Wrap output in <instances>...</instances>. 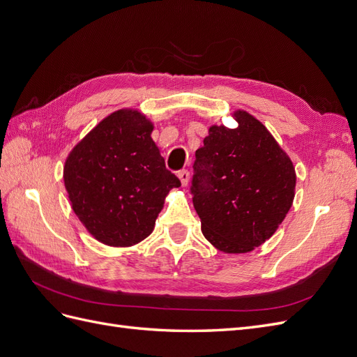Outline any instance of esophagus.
I'll return each instance as SVG.
<instances>
[{
  "label": "esophagus",
  "instance_id": "obj_1",
  "mask_svg": "<svg viewBox=\"0 0 357 357\" xmlns=\"http://www.w3.org/2000/svg\"><path fill=\"white\" fill-rule=\"evenodd\" d=\"M177 176H178V178H180V181H181V185L186 186L188 183H189V178H190L189 171H188V169H180V171L177 172Z\"/></svg>",
  "mask_w": 357,
  "mask_h": 357
}]
</instances>
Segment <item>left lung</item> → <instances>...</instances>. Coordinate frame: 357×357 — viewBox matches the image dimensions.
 I'll return each mask as SVG.
<instances>
[{
	"instance_id": "obj_1",
	"label": "left lung",
	"mask_w": 357,
	"mask_h": 357,
	"mask_svg": "<svg viewBox=\"0 0 357 357\" xmlns=\"http://www.w3.org/2000/svg\"><path fill=\"white\" fill-rule=\"evenodd\" d=\"M234 117L238 128L211 126L197 150L190 193L205 238L220 252L247 253L284 220L296 174L257 119L247 112Z\"/></svg>"
}]
</instances>
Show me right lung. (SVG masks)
Returning a JSON list of instances; mask_svg holds the SVG:
<instances>
[{
	"instance_id": "obj_1",
	"label": "right lung",
	"mask_w": 357,
	"mask_h": 357,
	"mask_svg": "<svg viewBox=\"0 0 357 357\" xmlns=\"http://www.w3.org/2000/svg\"><path fill=\"white\" fill-rule=\"evenodd\" d=\"M153 125L137 110L105 117L73 149L63 181L73 210L96 240L113 247L143 241L180 180L150 137Z\"/></svg>"
}]
</instances>
